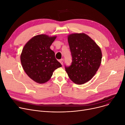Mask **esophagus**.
Here are the masks:
<instances>
[{
  "label": "esophagus",
  "mask_w": 125,
  "mask_h": 125,
  "mask_svg": "<svg viewBox=\"0 0 125 125\" xmlns=\"http://www.w3.org/2000/svg\"><path fill=\"white\" fill-rule=\"evenodd\" d=\"M63 59H60V60H59V61L60 62V63L63 65Z\"/></svg>",
  "instance_id": "obj_1"
}]
</instances>
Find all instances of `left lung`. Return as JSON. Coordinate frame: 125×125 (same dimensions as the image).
<instances>
[{"label":"left lung","mask_w":125,"mask_h":125,"mask_svg":"<svg viewBox=\"0 0 125 125\" xmlns=\"http://www.w3.org/2000/svg\"><path fill=\"white\" fill-rule=\"evenodd\" d=\"M68 42L73 62L65 70L70 79L77 84L91 80L99 69L101 63L100 48L89 36L84 33L68 35Z\"/></svg>","instance_id":"left-lung-1"}]
</instances>
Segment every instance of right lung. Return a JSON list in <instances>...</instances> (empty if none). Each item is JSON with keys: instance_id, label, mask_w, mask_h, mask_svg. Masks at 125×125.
Listing matches in <instances>:
<instances>
[{"instance_id": "obj_1", "label": "right lung", "mask_w": 125, "mask_h": 125, "mask_svg": "<svg viewBox=\"0 0 125 125\" xmlns=\"http://www.w3.org/2000/svg\"><path fill=\"white\" fill-rule=\"evenodd\" d=\"M57 36L39 34L25 44L20 56L23 68L27 75L38 83L49 81L54 70L62 66L50 49Z\"/></svg>"}]
</instances>
